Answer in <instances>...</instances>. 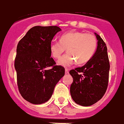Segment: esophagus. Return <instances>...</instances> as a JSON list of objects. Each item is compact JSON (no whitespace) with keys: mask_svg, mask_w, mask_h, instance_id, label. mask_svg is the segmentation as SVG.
Segmentation results:
<instances>
[{"mask_svg":"<svg viewBox=\"0 0 124 124\" xmlns=\"http://www.w3.org/2000/svg\"><path fill=\"white\" fill-rule=\"evenodd\" d=\"M65 74H68L69 70L67 69H65Z\"/></svg>","mask_w":124,"mask_h":124,"instance_id":"1","label":"esophagus"}]
</instances>
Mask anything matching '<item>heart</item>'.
<instances>
[{
    "instance_id": "b5f03b06",
    "label": "heart",
    "mask_w": 124,
    "mask_h": 124,
    "mask_svg": "<svg viewBox=\"0 0 124 124\" xmlns=\"http://www.w3.org/2000/svg\"><path fill=\"white\" fill-rule=\"evenodd\" d=\"M97 47L96 37L91 33L71 31L63 33L59 41H53L49 44V51L53 58L59 59L65 51L67 53L58 61L59 65L68 67L77 61L82 65L90 61Z\"/></svg>"
}]
</instances>
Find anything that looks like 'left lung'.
<instances>
[{"label": "left lung", "instance_id": "8db88e82", "mask_svg": "<svg viewBox=\"0 0 124 124\" xmlns=\"http://www.w3.org/2000/svg\"><path fill=\"white\" fill-rule=\"evenodd\" d=\"M94 34L98 41L93 57L83 67L69 71L73 78L70 87L71 97L75 102L83 106L97 102L108 87L110 63L107 47L100 36Z\"/></svg>", "mask_w": 124, "mask_h": 124}]
</instances>
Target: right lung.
<instances>
[{
  "label": "right lung",
  "instance_id": "obj_1",
  "mask_svg": "<svg viewBox=\"0 0 124 124\" xmlns=\"http://www.w3.org/2000/svg\"><path fill=\"white\" fill-rule=\"evenodd\" d=\"M60 31L57 26H34L18 43L14 67L19 92L31 104L48 101L65 75L64 67L55 65L49 51L53 37Z\"/></svg>",
  "mask_w": 124,
  "mask_h": 124
}]
</instances>
